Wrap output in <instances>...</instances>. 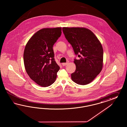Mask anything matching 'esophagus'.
Returning <instances> with one entry per match:
<instances>
[{
    "mask_svg": "<svg viewBox=\"0 0 127 127\" xmlns=\"http://www.w3.org/2000/svg\"><path fill=\"white\" fill-rule=\"evenodd\" d=\"M68 63H69V62H67L66 63H63L62 64V65H63V66H65V65H67Z\"/></svg>",
    "mask_w": 127,
    "mask_h": 127,
    "instance_id": "obj_1",
    "label": "esophagus"
}]
</instances>
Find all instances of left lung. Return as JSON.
Masks as SVG:
<instances>
[{"mask_svg": "<svg viewBox=\"0 0 127 127\" xmlns=\"http://www.w3.org/2000/svg\"><path fill=\"white\" fill-rule=\"evenodd\" d=\"M62 31L79 59H75V72L72 81L85 85L91 82L103 66V50L101 43L92 31L84 27H63Z\"/></svg>", "mask_w": 127, "mask_h": 127, "instance_id": "8db88e82", "label": "left lung"}]
</instances>
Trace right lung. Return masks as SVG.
Wrapping results in <instances>:
<instances>
[{
    "instance_id": "1",
    "label": "right lung",
    "mask_w": 127,
    "mask_h": 127,
    "mask_svg": "<svg viewBox=\"0 0 127 127\" xmlns=\"http://www.w3.org/2000/svg\"><path fill=\"white\" fill-rule=\"evenodd\" d=\"M62 34V27L46 28L37 32L25 48L24 63L29 76L38 85L54 83L60 68L54 58L53 46Z\"/></svg>"
}]
</instances>
